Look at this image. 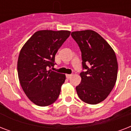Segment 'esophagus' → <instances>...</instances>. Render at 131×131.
<instances>
[{"label": "esophagus", "instance_id": "34e87169", "mask_svg": "<svg viewBox=\"0 0 131 131\" xmlns=\"http://www.w3.org/2000/svg\"><path fill=\"white\" fill-rule=\"evenodd\" d=\"M66 77H67V79H69V78H71L72 77V75L71 74H67V75H66Z\"/></svg>", "mask_w": 131, "mask_h": 131}]
</instances>
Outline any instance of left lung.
Wrapping results in <instances>:
<instances>
[{"instance_id": "obj_1", "label": "left lung", "mask_w": 131, "mask_h": 131, "mask_svg": "<svg viewBox=\"0 0 131 131\" xmlns=\"http://www.w3.org/2000/svg\"><path fill=\"white\" fill-rule=\"evenodd\" d=\"M82 52V81L76 91L82 101L96 105L105 99L116 84L118 62L114 49L91 30L71 32Z\"/></svg>"}]
</instances>
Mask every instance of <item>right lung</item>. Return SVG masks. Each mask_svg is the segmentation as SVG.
I'll use <instances>...</instances> for the list:
<instances>
[{
  "mask_svg": "<svg viewBox=\"0 0 131 131\" xmlns=\"http://www.w3.org/2000/svg\"><path fill=\"white\" fill-rule=\"evenodd\" d=\"M70 33L68 30L36 32L19 52V83L26 95L37 105L48 106L59 96L66 76L49 69L55 65L56 53Z\"/></svg>",
  "mask_w": 131,
  "mask_h": 131,
  "instance_id": "right-lung-1",
  "label": "right lung"
}]
</instances>
